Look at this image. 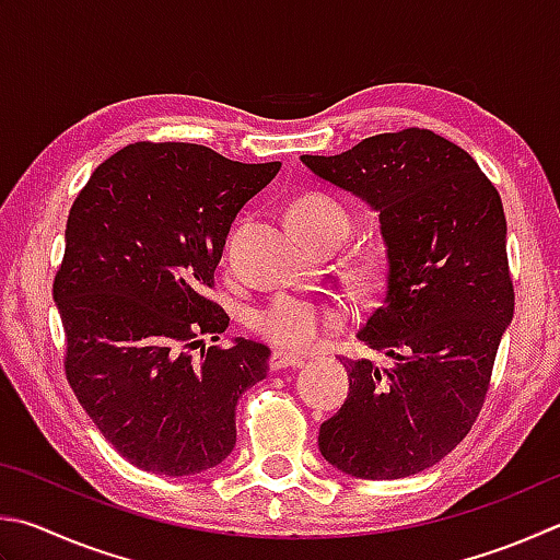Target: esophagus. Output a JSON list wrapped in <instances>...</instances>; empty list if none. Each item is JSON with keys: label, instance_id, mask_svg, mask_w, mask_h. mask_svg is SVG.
<instances>
[{"label": "esophagus", "instance_id": "obj_1", "mask_svg": "<svg viewBox=\"0 0 560 560\" xmlns=\"http://www.w3.org/2000/svg\"><path fill=\"white\" fill-rule=\"evenodd\" d=\"M306 364V360L303 358H296V354H289L283 350H273L271 358H269V368L271 370H299Z\"/></svg>", "mask_w": 560, "mask_h": 560}]
</instances>
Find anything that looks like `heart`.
Segmentation results:
<instances>
[{
  "instance_id": "heart-1",
  "label": "heart",
  "mask_w": 560,
  "mask_h": 560,
  "mask_svg": "<svg viewBox=\"0 0 560 560\" xmlns=\"http://www.w3.org/2000/svg\"><path fill=\"white\" fill-rule=\"evenodd\" d=\"M293 228L311 247L325 242H348L352 235V218L338 200L320 192L303 196L291 208ZM342 323V313L330 303L315 301L299 293H277L271 301L252 311V330L264 340L283 350H308L335 325Z\"/></svg>"
}]
</instances>
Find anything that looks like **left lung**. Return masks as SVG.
I'll return each mask as SVG.
<instances>
[{
  "label": "left lung",
  "instance_id": "8db88e82",
  "mask_svg": "<svg viewBox=\"0 0 560 560\" xmlns=\"http://www.w3.org/2000/svg\"><path fill=\"white\" fill-rule=\"evenodd\" d=\"M301 161L380 212L386 247L382 301L358 338L392 368L340 360L350 394L320 423V455L360 480L416 475L472 429L512 323L502 198L467 151L431 129Z\"/></svg>",
  "mask_w": 560,
  "mask_h": 560
}]
</instances>
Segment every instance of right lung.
<instances>
[{
  "label": "right lung",
  "instance_id": "add662e5",
  "mask_svg": "<svg viewBox=\"0 0 560 560\" xmlns=\"http://www.w3.org/2000/svg\"><path fill=\"white\" fill-rule=\"evenodd\" d=\"M208 147L137 141L103 161L68 215L54 301L66 374L100 433L131 465L180 477L235 448V409L267 377L269 348L218 340L230 318L208 289L232 220L279 174Z\"/></svg>",
  "mask_w": 560,
  "mask_h": 560
}]
</instances>
